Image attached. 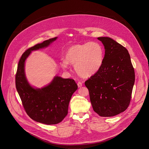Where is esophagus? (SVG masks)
<instances>
[{"label": "esophagus", "mask_w": 149, "mask_h": 149, "mask_svg": "<svg viewBox=\"0 0 149 149\" xmlns=\"http://www.w3.org/2000/svg\"><path fill=\"white\" fill-rule=\"evenodd\" d=\"M77 85H78V87H79V88H80V87H81L82 86V85H83V84H82V83H81V82H78L77 83Z\"/></svg>", "instance_id": "obj_1"}]
</instances>
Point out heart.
<instances>
[{
    "mask_svg": "<svg viewBox=\"0 0 149 149\" xmlns=\"http://www.w3.org/2000/svg\"><path fill=\"white\" fill-rule=\"evenodd\" d=\"M104 56V49L99 43L74 44L67 49L66 60L61 62V66L64 69H68L69 63L74 65L79 75L89 77L100 70L103 63Z\"/></svg>",
    "mask_w": 149,
    "mask_h": 149,
    "instance_id": "b5f03b06",
    "label": "heart"
}]
</instances>
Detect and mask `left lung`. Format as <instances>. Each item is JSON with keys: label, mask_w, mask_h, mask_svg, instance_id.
Wrapping results in <instances>:
<instances>
[{"label": "left lung", "mask_w": 149, "mask_h": 149, "mask_svg": "<svg viewBox=\"0 0 149 149\" xmlns=\"http://www.w3.org/2000/svg\"><path fill=\"white\" fill-rule=\"evenodd\" d=\"M105 55L100 70L85 82L95 112L111 117L124 112L129 106L135 72L127 50L109 37H98Z\"/></svg>", "instance_id": "1"}]
</instances>
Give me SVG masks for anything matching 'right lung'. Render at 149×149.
Listing matches in <instances>:
<instances>
[{"label":"right lung","instance_id":"add662e5","mask_svg":"<svg viewBox=\"0 0 149 149\" xmlns=\"http://www.w3.org/2000/svg\"><path fill=\"white\" fill-rule=\"evenodd\" d=\"M57 39H49L27 49L19 61L15 76L16 88L27 114L34 121L48 125L61 122L67 115L69 102L78 86L73 79L55 76L47 85L34 87L26 78L25 62L33 51L47 47Z\"/></svg>","mask_w":149,"mask_h":149}]
</instances>
